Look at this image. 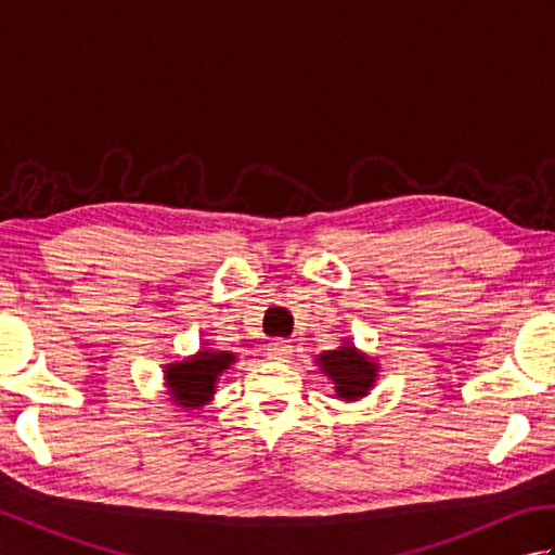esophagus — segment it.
<instances>
[{"label":"esophagus","instance_id":"esophagus-1","mask_svg":"<svg viewBox=\"0 0 555 555\" xmlns=\"http://www.w3.org/2000/svg\"><path fill=\"white\" fill-rule=\"evenodd\" d=\"M269 356L279 362H286L293 356V346L288 340H274V344H269Z\"/></svg>","mask_w":555,"mask_h":555}]
</instances>
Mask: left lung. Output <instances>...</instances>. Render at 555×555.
I'll use <instances>...</instances> for the list:
<instances>
[{
	"label": "left lung",
	"mask_w": 555,
	"mask_h": 555,
	"mask_svg": "<svg viewBox=\"0 0 555 555\" xmlns=\"http://www.w3.org/2000/svg\"><path fill=\"white\" fill-rule=\"evenodd\" d=\"M314 362L322 374L332 379L336 398L346 403H356V400L370 396L376 376H379V362L358 350L348 338L336 350L322 352Z\"/></svg>",
	"instance_id": "left-lung-1"
}]
</instances>
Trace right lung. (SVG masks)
I'll return each mask as SVG.
<instances>
[{
  "instance_id": "obj_1",
  "label": "right lung",
  "mask_w": 555,
  "mask_h": 555,
  "mask_svg": "<svg viewBox=\"0 0 555 555\" xmlns=\"http://www.w3.org/2000/svg\"><path fill=\"white\" fill-rule=\"evenodd\" d=\"M238 362L229 350H211L209 344L199 346L195 356L164 364V388L176 408L203 410L217 393L221 374Z\"/></svg>"
}]
</instances>
